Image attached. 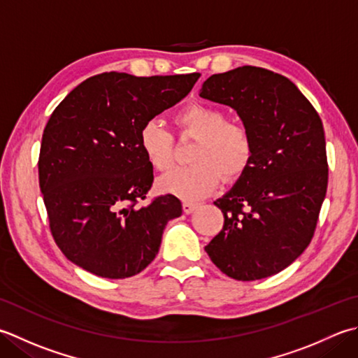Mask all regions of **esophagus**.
I'll use <instances>...</instances> for the list:
<instances>
[{
  "instance_id": "esophagus-1",
  "label": "esophagus",
  "mask_w": 358,
  "mask_h": 358,
  "mask_svg": "<svg viewBox=\"0 0 358 358\" xmlns=\"http://www.w3.org/2000/svg\"><path fill=\"white\" fill-rule=\"evenodd\" d=\"M199 208V205L197 203H192V201H183V211L186 213V214H191V213H194L195 209Z\"/></svg>"
}]
</instances>
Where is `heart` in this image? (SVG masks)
I'll use <instances>...</instances> for the list:
<instances>
[{
  "mask_svg": "<svg viewBox=\"0 0 358 358\" xmlns=\"http://www.w3.org/2000/svg\"><path fill=\"white\" fill-rule=\"evenodd\" d=\"M175 122L181 131L195 138L189 159L158 180V189L183 200H200L219 186L220 178L234 181L247 172L253 159V138L243 124L227 121L220 108L192 103L180 110ZM139 150L155 171L172 164V136L157 119L147 121L138 136Z\"/></svg>",
  "mask_w": 358,
  "mask_h": 358,
  "instance_id": "heart-1",
  "label": "heart"
}]
</instances>
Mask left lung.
Returning <instances> with one entry per match:
<instances>
[{"label":"left lung","instance_id":"left-lung-1","mask_svg":"<svg viewBox=\"0 0 358 358\" xmlns=\"http://www.w3.org/2000/svg\"><path fill=\"white\" fill-rule=\"evenodd\" d=\"M200 97L234 108L253 138V159L214 201L223 229L205 251L237 281L284 268L309 247L327 189L323 122L287 77L239 66L203 82Z\"/></svg>","mask_w":358,"mask_h":358}]
</instances>
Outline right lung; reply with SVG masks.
I'll return each mask as SVG.
<instances>
[{
  "label": "right lung",
  "mask_w": 358,
  "mask_h": 358,
  "mask_svg": "<svg viewBox=\"0 0 358 358\" xmlns=\"http://www.w3.org/2000/svg\"><path fill=\"white\" fill-rule=\"evenodd\" d=\"M199 77L103 73L54 110L41 138L38 181L54 241L73 264L124 279L155 259L167 222L183 209L171 194L136 208L153 183L139 130L186 97Z\"/></svg>",
  "instance_id": "add662e5"
}]
</instances>
